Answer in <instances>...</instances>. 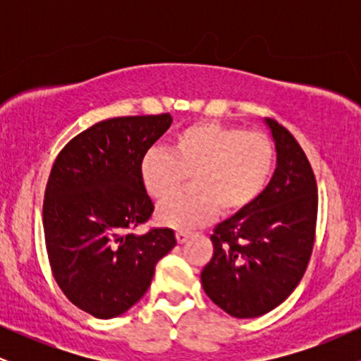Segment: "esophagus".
Masks as SVG:
<instances>
[{
    "label": "esophagus",
    "mask_w": 361,
    "mask_h": 361,
    "mask_svg": "<svg viewBox=\"0 0 361 361\" xmlns=\"http://www.w3.org/2000/svg\"><path fill=\"white\" fill-rule=\"evenodd\" d=\"M190 235H192V233H188V231H176V241L180 244H183L188 241Z\"/></svg>",
    "instance_id": "1"
}]
</instances>
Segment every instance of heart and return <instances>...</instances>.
I'll return each instance as SVG.
<instances>
[{
  "instance_id": "heart-1",
  "label": "heart",
  "mask_w": 361,
  "mask_h": 361,
  "mask_svg": "<svg viewBox=\"0 0 361 361\" xmlns=\"http://www.w3.org/2000/svg\"><path fill=\"white\" fill-rule=\"evenodd\" d=\"M276 152L263 132L217 122L181 128L169 151L152 149L140 161V181L157 204H164L185 184L194 190L159 210L166 226L190 229L217 214L235 215L255 204L275 169Z\"/></svg>"
}]
</instances>
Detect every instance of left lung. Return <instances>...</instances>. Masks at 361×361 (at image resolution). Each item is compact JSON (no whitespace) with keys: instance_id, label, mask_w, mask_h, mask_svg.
I'll list each match as a JSON object with an SVG mask.
<instances>
[{"instance_id":"left-lung-1","label":"left lung","mask_w":361,"mask_h":361,"mask_svg":"<svg viewBox=\"0 0 361 361\" xmlns=\"http://www.w3.org/2000/svg\"><path fill=\"white\" fill-rule=\"evenodd\" d=\"M276 149V169L258 200L217 224L212 259L202 287L229 316L270 312L304 276L317 222V183L304 149L275 120H267Z\"/></svg>"}]
</instances>
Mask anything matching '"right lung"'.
Returning a JSON list of instances; mask_svg holds the SVG:
<instances>
[{
	"instance_id": "1",
	"label": "right lung",
	"mask_w": 361,
	"mask_h": 361,
	"mask_svg": "<svg viewBox=\"0 0 361 361\" xmlns=\"http://www.w3.org/2000/svg\"><path fill=\"white\" fill-rule=\"evenodd\" d=\"M169 114L94 123L54 161L44 197V235L57 285L98 319L127 312L147 292L156 264L176 246L175 231H132L154 204L140 181V161L171 126Z\"/></svg>"
}]
</instances>
